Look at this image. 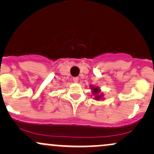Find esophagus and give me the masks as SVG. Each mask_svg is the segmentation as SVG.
<instances>
[{
  "instance_id": "obj_1",
  "label": "esophagus",
  "mask_w": 154,
  "mask_h": 154,
  "mask_svg": "<svg viewBox=\"0 0 154 154\" xmlns=\"http://www.w3.org/2000/svg\"><path fill=\"white\" fill-rule=\"evenodd\" d=\"M73 79V82H78V80H79L78 77H73V79Z\"/></svg>"
}]
</instances>
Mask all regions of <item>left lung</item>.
<instances>
[{"mask_svg":"<svg viewBox=\"0 0 154 154\" xmlns=\"http://www.w3.org/2000/svg\"><path fill=\"white\" fill-rule=\"evenodd\" d=\"M91 89L92 91V93L94 95L95 99L98 100L103 98V94L100 93V90L98 87H94V86H91Z\"/></svg>","mask_w":154,"mask_h":154,"instance_id":"left-lung-1","label":"left lung"}]
</instances>
